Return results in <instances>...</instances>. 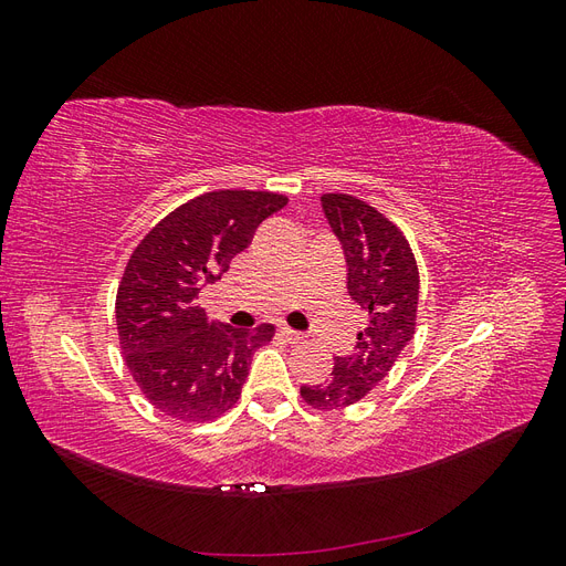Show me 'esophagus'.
I'll return each instance as SVG.
<instances>
[{"instance_id": "esophagus-1", "label": "esophagus", "mask_w": 566, "mask_h": 566, "mask_svg": "<svg viewBox=\"0 0 566 566\" xmlns=\"http://www.w3.org/2000/svg\"><path fill=\"white\" fill-rule=\"evenodd\" d=\"M279 335H281L285 342H290V345H295V342L302 339V333H297V331H293V328H287V325H281Z\"/></svg>"}]
</instances>
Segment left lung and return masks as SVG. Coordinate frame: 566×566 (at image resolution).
I'll use <instances>...</instances> for the list:
<instances>
[{"instance_id": "1", "label": "left lung", "mask_w": 566, "mask_h": 566, "mask_svg": "<svg viewBox=\"0 0 566 566\" xmlns=\"http://www.w3.org/2000/svg\"><path fill=\"white\" fill-rule=\"evenodd\" d=\"M321 208L345 252L349 295L368 321L354 349L335 356L331 378L300 394L318 410H339L368 397L413 339L420 276L406 235L368 202L325 193Z\"/></svg>"}]
</instances>
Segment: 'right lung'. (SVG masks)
<instances>
[{
	"label": "right lung",
	"mask_w": 566,
	"mask_h": 566,
	"mask_svg": "<svg viewBox=\"0 0 566 566\" xmlns=\"http://www.w3.org/2000/svg\"><path fill=\"white\" fill-rule=\"evenodd\" d=\"M285 205L269 191L205 193L169 212L132 252L115 300L119 347L144 397L165 416L214 420L241 397L273 325H217L196 300Z\"/></svg>",
	"instance_id": "add662e5"
}]
</instances>
